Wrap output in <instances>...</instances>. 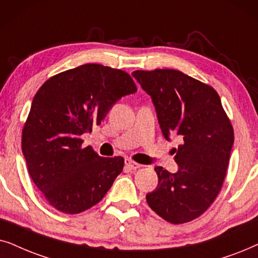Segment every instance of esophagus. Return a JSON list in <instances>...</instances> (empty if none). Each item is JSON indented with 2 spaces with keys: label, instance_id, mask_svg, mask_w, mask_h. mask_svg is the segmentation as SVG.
Returning <instances> with one entry per match:
<instances>
[{
  "label": "esophagus",
  "instance_id": "esophagus-1",
  "mask_svg": "<svg viewBox=\"0 0 258 258\" xmlns=\"http://www.w3.org/2000/svg\"><path fill=\"white\" fill-rule=\"evenodd\" d=\"M125 166H126L128 170L135 171V170L140 169V167H142V165L138 164V163H135V161H132V160H130V159H126V160H125Z\"/></svg>",
  "mask_w": 258,
  "mask_h": 258
}]
</instances>
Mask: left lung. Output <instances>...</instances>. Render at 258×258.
<instances>
[{
	"instance_id": "1",
	"label": "left lung",
	"mask_w": 258,
	"mask_h": 258,
	"mask_svg": "<svg viewBox=\"0 0 258 258\" xmlns=\"http://www.w3.org/2000/svg\"><path fill=\"white\" fill-rule=\"evenodd\" d=\"M152 99L165 139L178 136L176 173L157 166L158 185L146 195L149 207L172 224L194 221L221 191L233 145V128L221 98L209 85L180 71H136Z\"/></svg>"
}]
</instances>
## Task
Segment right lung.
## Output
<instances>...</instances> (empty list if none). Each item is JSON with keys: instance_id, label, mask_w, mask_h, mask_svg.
Here are the masks:
<instances>
[{"instance_id": "1", "label": "right lung", "mask_w": 258, "mask_h": 258, "mask_svg": "<svg viewBox=\"0 0 258 258\" xmlns=\"http://www.w3.org/2000/svg\"><path fill=\"white\" fill-rule=\"evenodd\" d=\"M136 92L130 74L97 63L54 75L37 91L22 131V152L34 184L56 210L74 215L92 208L121 173L122 157L82 149L81 136Z\"/></svg>"}]
</instances>
